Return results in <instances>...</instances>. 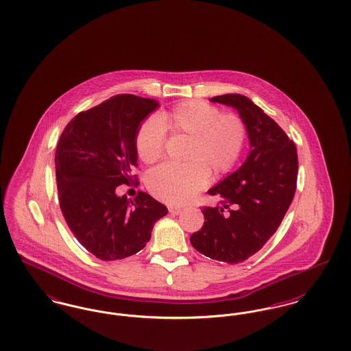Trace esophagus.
I'll return each instance as SVG.
<instances>
[{
  "label": "esophagus",
  "mask_w": 351,
  "mask_h": 351,
  "mask_svg": "<svg viewBox=\"0 0 351 351\" xmlns=\"http://www.w3.org/2000/svg\"><path fill=\"white\" fill-rule=\"evenodd\" d=\"M168 210L171 215H180L183 212V209L180 206H168Z\"/></svg>",
  "instance_id": "1"
}]
</instances>
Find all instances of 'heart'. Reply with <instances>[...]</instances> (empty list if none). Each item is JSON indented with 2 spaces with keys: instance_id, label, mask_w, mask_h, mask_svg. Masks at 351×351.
I'll use <instances>...</instances> for the list:
<instances>
[{
  "instance_id": "heart-1",
  "label": "heart",
  "mask_w": 351,
  "mask_h": 351,
  "mask_svg": "<svg viewBox=\"0 0 351 351\" xmlns=\"http://www.w3.org/2000/svg\"><path fill=\"white\" fill-rule=\"evenodd\" d=\"M167 133L185 138L180 166L163 165L151 169L146 184L151 193L168 204H182L195 196L213 176L228 173L245 146L246 126L233 113L202 101H185L158 117L145 119L135 135V149L145 163L158 162L165 151Z\"/></svg>"
}]
</instances>
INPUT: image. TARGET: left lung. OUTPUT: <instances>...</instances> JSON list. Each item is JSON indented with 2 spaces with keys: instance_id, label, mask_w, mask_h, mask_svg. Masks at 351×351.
<instances>
[{
  "instance_id": "obj_1",
  "label": "left lung",
  "mask_w": 351,
  "mask_h": 351,
  "mask_svg": "<svg viewBox=\"0 0 351 351\" xmlns=\"http://www.w3.org/2000/svg\"><path fill=\"white\" fill-rule=\"evenodd\" d=\"M210 101L237 109L246 125L250 152L245 163L208 191L221 201L204 206V225L191 235L196 250L210 259L235 265L261 250L280 226L298 182V151L283 129L242 95Z\"/></svg>"
}]
</instances>
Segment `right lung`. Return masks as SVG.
Wrapping results in <instances>:
<instances>
[{"instance_id": "right-lung-1", "label": "right lung", "mask_w": 351, "mask_h": 351, "mask_svg": "<svg viewBox=\"0 0 351 351\" xmlns=\"http://www.w3.org/2000/svg\"><path fill=\"white\" fill-rule=\"evenodd\" d=\"M159 104L117 95L69 121L55 152L59 204L80 245L101 261L142 250L154 223L167 208L146 192L134 200L116 195L118 185L136 182L135 135Z\"/></svg>"}]
</instances>
